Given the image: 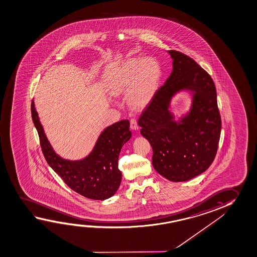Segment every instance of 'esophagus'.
Masks as SVG:
<instances>
[{
  "label": "esophagus",
  "instance_id": "1",
  "mask_svg": "<svg viewBox=\"0 0 257 257\" xmlns=\"http://www.w3.org/2000/svg\"><path fill=\"white\" fill-rule=\"evenodd\" d=\"M131 127L133 130V131H138V130H139V125H138V121H137V119H136V118H131Z\"/></svg>",
  "mask_w": 257,
  "mask_h": 257
}]
</instances>
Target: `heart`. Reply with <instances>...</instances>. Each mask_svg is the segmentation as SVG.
<instances>
[{
    "mask_svg": "<svg viewBox=\"0 0 257 257\" xmlns=\"http://www.w3.org/2000/svg\"><path fill=\"white\" fill-rule=\"evenodd\" d=\"M162 78L159 61L153 57L133 58L109 79L108 91L114 97L128 94L132 109H145L156 94Z\"/></svg>",
    "mask_w": 257,
    "mask_h": 257,
    "instance_id": "heart-1",
    "label": "heart"
}]
</instances>
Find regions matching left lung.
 Wrapping results in <instances>:
<instances>
[{"label":"left lung","mask_w":257,"mask_h":257,"mask_svg":"<svg viewBox=\"0 0 257 257\" xmlns=\"http://www.w3.org/2000/svg\"><path fill=\"white\" fill-rule=\"evenodd\" d=\"M173 70L139 119L140 133L153 148V166L173 182L187 181L206 171L215 158L221 131L215 85L192 58L168 51ZM181 89L193 93L190 113L179 123L168 110L171 97Z\"/></svg>","instance_id":"obj_1"}]
</instances>
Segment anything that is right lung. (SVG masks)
Returning a JSON list of instances; mask_svg holds the SVG:
<instances>
[{
    "label": "right lung",
    "instance_id": "add662e5",
    "mask_svg": "<svg viewBox=\"0 0 257 257\" xmlns=\"http://www.w3.org/2000/svg\"><path fill=\"white\" fill-rule=\"evenodd\" d=\"M31 115L46 162L69 188L90 199L104 200L114 195L121 182V171L118 168L119 152L131 138L127 119L106 127L85 159L69 161L53 151L39 121L34 101Z\"/></svg>",
    "mask_w": 257,
    "mask_h": 257
}]
</instances>
